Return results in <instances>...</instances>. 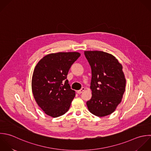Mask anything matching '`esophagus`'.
<instances>
[{"instance_id": "1", "label": "esophagus", "mask_w": 151, "mask_h": 151, "mask_svg": "<svg viewBox=\"0 0 151 151\" xmlns=\"http://www.w3.org/2000/svg\"><path fill=\"white\" fill-rule=\"evenodd\" d=\"M85 90V88H82L81 90L77 91V93H78V94H81V93H82Z\"/></svg>"}]
</instances>
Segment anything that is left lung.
Returning a JSON list of instances; mask_svg holds the SVG:
<instances>
[{"instance_id": "left-lung-1", "label": "left lung", "mask_w": 151, "mask_h": 151, "mask_svg": "<svg viewBox=\"0 0 151 151\" xmlns=\"http://www.w3.org/2000/svg\"><path fill=\"white\" fill-rule=\"evenodd\" d=\"M84 54L92 69V98L86 102L88 108L95 116H106L115 111L125 91L122 65L106 52L91 50Z\"/></svg>"}]
</instances>
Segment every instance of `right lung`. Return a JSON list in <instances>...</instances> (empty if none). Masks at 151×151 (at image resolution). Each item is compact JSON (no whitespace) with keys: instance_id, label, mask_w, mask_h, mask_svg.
<instances>
[{"instance_id":"add662e5","label":"right lung","mask_w":151,"mask_h":151,"mask_svg":"<svg viewBox=\"0 0 151 151\" xmlns=\"http://www.w3.org/2000/svg\"><path fill=\"white\" fill-rule=\"evenodd\" d=\"M81 56L79 52H58L45 56L36 64L32 78L34 98L44 112L53 118L64 115L75 96L68 81L69 70Z\"/></svg>"}]
</instances>
